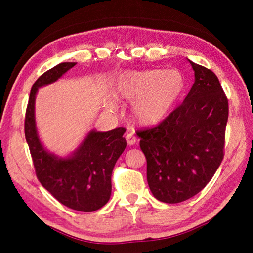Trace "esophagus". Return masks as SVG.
Returning <instances> with one entry per match:
<instances>
[{
	"label": "esophagus",
	"instance_id": "obj_1",
	"mask_svg": "<svg viewBox=\"0 0 253 253\" xmlns=\"http://www.w3.org/2000/svg\"><path fill=\"white\" fill-rule=\"evenodd\" d=\"M126 140H127V144L131 146V145H134L136 143V137L134 136L132 132H128V134L126 135Z\"/></svg>",
	"mask_w": 253,
	"mask_h": 253
}]
</instances>
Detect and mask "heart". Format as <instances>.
<instances>
[{
  "instance_id": "obj_1",
  "label": "heart",
  "mask_w": 253,
  "mask_h": 253,
  "mask_svg": "<svg viewBox=\"0 0 253 253\" xmlns=\"http://www.w3.org/2000/svg\"><path fill=\"white\" fill-rule=\"evenodd\" d=\"M184 78L177 70L124 71L114 81L111 92L117 98L134 101L132 116L142 125H155L169 116L181 97Z\"/></svg>"
}]
</instances>
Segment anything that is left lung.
Wrapping results in <instances>:
<instances>
[{
  "label": "left lung",
  "mask_w": 253,
  "mask_h": 253,
  "mask_svg": "<svg viewBox=\"0 0 253 253\" xmlns=\"http://www.w3.org/2000/svg\"><path fill=\"white\" fill-rule=\"evenodd\" d=\"M190 61L194 84L183 104L160 125L137 132L147 161V182L164 203L191 199L223 160L229 105L213 71Z\"/></svg>",
  "instance_id": "1"
}]
</instances>
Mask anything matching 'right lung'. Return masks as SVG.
<instances>
[{
	"label": "right lung",
	"instance_id": "right-lung-1",
	"mask_svg": "<svg viewBox=\"0 0 253 253\" xmlns=\"http://www.w3.org/2000/svg\"><path fill=\"white\" fill-rule=\"evenodd\" d=\"M74 66L76 62L59 63L34 83L25 113L24 132L42 186L66 207L93 212L110 199L111 173L127 145L123 137L125 128L109 131L91 129L74 152L59 156L42 144L36 123V97L39 89L55 83Z\"/></svg>",
	"mask_w": 253,
	"mask_h": 253
}]
</instances>
